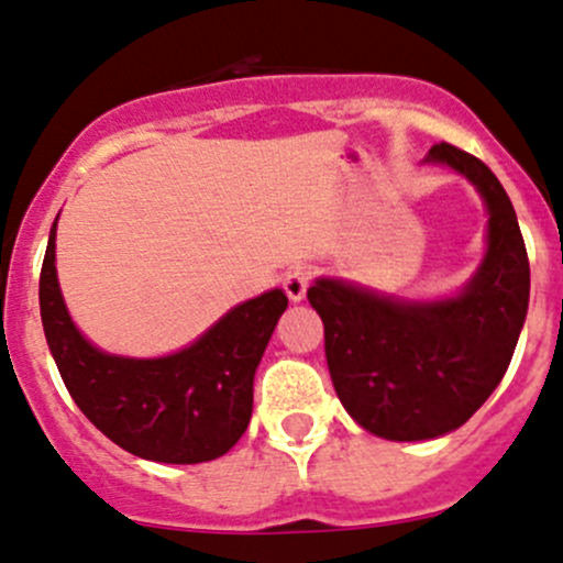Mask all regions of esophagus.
I'll use <instances>...</instances> for the list:
<instances>
[{"instance_id": "1", "label": "esophagus", "mask_w": 563, "mask_h": 563, "mask_svg": "<svg viewBox=\"0 0 563 563\" xmlns=\"http://www.w3.org/2000/svg\"><path fill=\"white\" fill-rule=\"evenodd\" d=\"M313 279V271L311 265H292V268L284 274V292H287L289 300H302L306 298V289L308 284Z\"/></svg>"}]
</instances>
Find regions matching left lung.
<instances>
[{
    "label": "left lung",
    "instance_id": "obj_1",
    "mask_svg": "<svg viewBox=\"0 0 563 563\" xmlns=\"http://www.w3.org/2000/svg\"><path fill=\"white\" fill-rule=\"evenodd\" d=\"M428 159L463 173L489 210V250L465 292L399 302L332 279L308 289L340 401L390 441L435 439L468 422L500 385L529 306L527 247L500 180L457 145L435 143Z\"/></svg>",
    "mask_w": 563,
    "mask_h": 563
}]
</instances>
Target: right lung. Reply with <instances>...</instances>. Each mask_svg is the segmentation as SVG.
I'll use <instances>...</instances> for the list:
<instances>
[{"instance_id":"right-lung-1","label":"right lung","mask_w":563,"mask_h":563,"mask_svg":"<svg viewBox=\"0 0 563 563\" xmlns=\"http://www.w3.org/2000/svg\"><path fill=\"white\" fill-rule=\"evenodd\" d=\"M42 327L68 394L113 444L154 463L220 457L252 418V380L287 295L271 289L229 311L191 349L164 358H122L92 349L63 306L55 223L40 274Z\"/></svg>"}]
</instances>
